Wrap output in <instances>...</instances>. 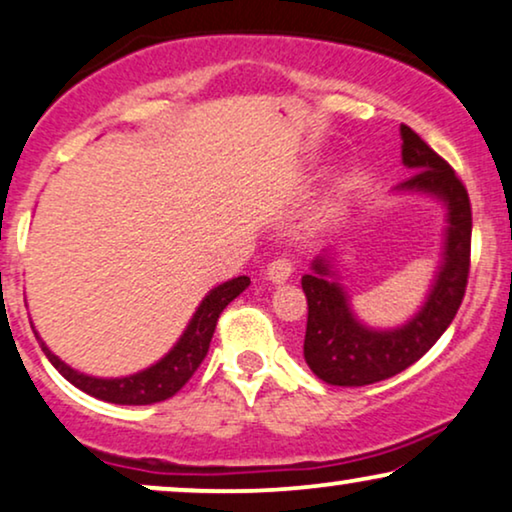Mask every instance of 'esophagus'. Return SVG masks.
<instances>
[{
    "mask_svg": "<svg viewBox=\"0 0 512 512\" xmlns=\"http://www.w3.org/2000/svg\"><path fill=\"white\" fill-rule=\"evenodd\" d=\"M293 271H295V260H293V257L281 255V257H276V260L269 262L267 276H269V281L283 283V281H288Z\"/></svg>",
    "mask_w": 512,
    "mask_h": 512,
    "instance_id": "34e87169",
    "label": "esophagus"
}]
</instances>
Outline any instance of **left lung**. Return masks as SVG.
<instances>
[{
	"mask_svg": "<svg viewBox=\"0 0 512 512\" xmlns=\"http://www.w3.org/2000/svg\"><path fill=\"white\" fill-rule=\"evenodd\" d=\"M401 155L413 174L401 189L437 193L449 205L444 264L435 288L416 319L397 331H368L354 319L338 283L328 281L326 260H316L302 276L307 295L304 361L328 385L361 387L380 383L423 357L454 321L470 274L472 208L468 189L442 155L432 151L411 127L401 125Z\"/></svg>",
	"mask_w": 512,
	"mask_h": 512,
	"instance_id": "obj_1",
	"label": "left lung"
}]
</instances>
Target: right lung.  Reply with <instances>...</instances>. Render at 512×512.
Instances as JSON below:
<instances>
[{
  "label": "right lung",
  "instance_id": "right-lung-1",
  "mask_svg": "<svg viewBox=\"0 0 512 512\" xmlns=\"http://www.w3.org/2000/svg\"><path fill=\"white\" fill-rule=\"evenodd\" d=\"M248 286L250 278L238 276L222 283V286H217L215 290H210V295L205 297L203 304L198 307V312L193 314L189 328L181 335V340L174 345L172 352L167 354L165 359H160L155 366L146 368V371H141L137 375H129V378L103 380L77 373L68 364H63L56 354H51V349L40 340L42 352L47 354V359L68 383H73L77 390L92 394L96 399L127 406H144L155 404V401H165L174 397L181 387L189 383L191 375L198 371V366L203 364L205 354H208L210 349L219 314L224 312L226 304L236 300Z\"/></svg>",
  "mask_w": 512,
  "mask_h": 512
}]
</instances>
